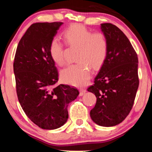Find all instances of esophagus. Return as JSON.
Here are the masks:
<instances>
[{"instance_id": "1", "label": "esophagus", "mask_w": 152, "mask_h": 152, "mask_svg": "<svg viewBox=\"0 0 152 152\" xmlns=\"http://www.w3.org/2000/svg\"><path fill=\"white\" fill-rule=\"evenodd\" d=\"M80 91V96H82V95H84L85 94V93L86 92V90L84 88H81Z\"/></svg>"}]
</instances>
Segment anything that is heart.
<instances>
[{
	"label": "heart",
	"instance_id": "1",
	"mask_svg": "<svg viewBox=\"0 0 152 152\" xmlns=\"http://www.w3.org/2000/svg\"><path fill=\"white\" fill-rule=\"evenodd\" d=\"M66 43L70 47L78 48L77 61L61 72L62 81L74 86H82L88 82L91 69H98L107 57L109 43L103 33L89 30L80 24L70 26L63 32ZM49 53L53 61L60 66L67 63L64 45L57 39L51 41Z\"/></svg>",
	"mask_w": 152,
	"mask_h": 152
}]
</instances>
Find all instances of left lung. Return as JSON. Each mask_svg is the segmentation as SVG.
<instances>
[{"mask_svg": "<svg viewBox=\"0 0 152 152\" xmlns=\"http://www.w3.org/2000/svg\"><path fill=\"white\" fill-rule=\"evenodd\" d=\"M109 43L107 57L88 91L96 96L91 119L102 126L120 124L129 115L139 85L138 56L126 35L111 23H102Z\"/></svg>", "mask_w": 152, "mask_h": 152, "instance_id": "left-lung-1", "label": "left lung"}]
</instances>
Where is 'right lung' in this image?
Returning a JSON list of instances; mask_svg holds the SVG:
<instances>
[{
	"instance_id": "obj_1",
	"label": "right lung",
	"mask_w": 152,
	"mask_h": 152,
	"mask_svg": "<svg viewBox=\"0 0 152 152\" xmlns=\"http://www.w3.org/2000/svg\"><path fill=\"white\" fill-rule=\"evenodd\" d=\"M62 24H32L20 39L14 57L18 101L31 121L43 129L63 126L68 118V104L80 93L69 85H56L58 71L50 55L49 46Z\"/></svg>"
}]
</instances>
